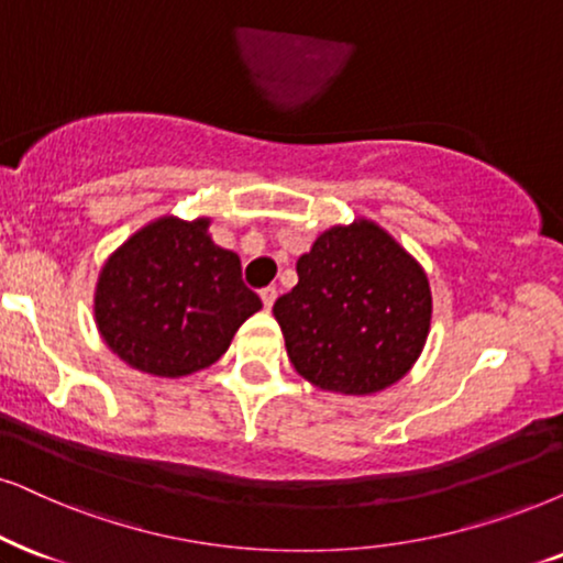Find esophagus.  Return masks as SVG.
Segmentation results:
<instances>
[{
  "label": "esophagus",
  "mask_w": 563,
  "mask_h": 563,
  "mask_svg": "<svg viewBox=\"0 0 563 563\" xmlns=\"http://www.w3.org/2000/svg\"><path fill=\"white\" fill-rule=\"evenodd\" d=\"M260 298H262V303H265V309L269 311V309H273L275 298H277V290L275 288H262L260 290Z\"/></svg>",
  "instance_id": "esophagus-1"
}]
</instances>
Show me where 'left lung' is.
Listing matches in <instances>:
<instances>
[{
  "label": "left lung",
  "instance_id": "8db88e82",
  "mask_svg": "<svg viewBox=\"0 0 563 563\" xmlns=\"http://www.w3.org/2000/svg\"><path fill=\"white\" fill-rule=\"evenodd\" d=\"M273 314L296 372L319 389L379 393L408 374L431 327L423 267L372 220L334 225L296 265Z\"/></svg>",
  "mask_w": 563,
  "mask_h": 563
}]
</instances>
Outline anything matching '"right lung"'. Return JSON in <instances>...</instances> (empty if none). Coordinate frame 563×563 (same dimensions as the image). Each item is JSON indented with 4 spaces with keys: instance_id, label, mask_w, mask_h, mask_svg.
Segmentation results:
<instances>
[{
    "instance_id": "right-lung-1",
    "label": "right lung",
    "mask_w": 563,
    "mask_h": 563,
    "mask_svg": "<svg viewBox=\"0 0 563 563\" xmlns=\"http://www.w3.org/2000/svg\"><path fill=\"white\" fill-rule=\"evenodd\" d=\"M208 218H158L111 254L96 288L106 345L132 368L187 376L216 364L260 296L239 254L212 244Z\"/></svg>"
}]
</instances>
